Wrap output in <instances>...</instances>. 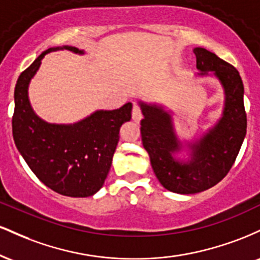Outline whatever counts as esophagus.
<instances>
[{"label": "esophagus", "instance_id": "esophagus-1", "mask_svg": "<svg viewBox=\"0 0 260 260\" xmlns=\"http://www.w3.org/2000/svg\"><path fill=\"white\" fill-rule=\"evenodd\" d=\"M142 117H143L142 110H140V107L137 105V104H134L133 110H132V118H133V121L139 122L140 120H142Z\"/></svg>", "mask_w": 260, "mask_h": 260}]
</instances>
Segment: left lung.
I'll return each instance as SVG.
<instances>
[{
  "label": "left lung",
  "instance_id": "left-lung-1",
  "mask_svg": "<svg viewBox=\"0 0 260 260\" xmlns=\"http://www.w3.org/2000/svg\"><path fill=\"white\" fill-rule=\"evenodd\" d=\"M193 52L201 74L211 71L220 79L226 101L219 123L193 145L189 162H178L172 157L180 149V143L169 113L160 107L140 104L144 115L140 121V134L154 174L166 189L180 194H194L219 183L235 164L247 129L244 89L238 71L203 47H196Z\"/></svg>",
  "mask_w": 260,
  "mask_h": 260
}]
</instances>
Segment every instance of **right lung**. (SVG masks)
<instances>
[{
    "mask_svg": "<svg viewBox=\"0 0 260 260\" xmlns=\"http://www.w3.org/2000/svg\"><path fill=\"white\" fill-rule=\"evenodd\" d=\"M64 49L83 53L77 47ZM53 50L58 47L44 51L17 80L13 139L25 162L45 186L62 196L84 198L103 187L120 139V128L132 117V104L113 111H96L73 126L40 120L29 104L28 85L41 59Z\"/></svg>",
    "mask_w": 260,
    "mask_h": 260,
    "instance_id": "1",
    "label": "right lung"
}]
</instances>
